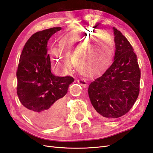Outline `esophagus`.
<instances>
[{
    "instance_id": "esophagus-1",
    "label": "esophagus",
    "mask_w": 153,
    "mask_h": 153,
    "mask_svg": "<svg viewBox=\"0 0 153 153\" xmlns=\"http://www.w3.org/2000/svg\"><path fill=\"white\" fill-rule=\"evenodd\" d=\"M77 82L79 83V84L82 86V87H84V88L87 87V82L85 81V79H84V78H80V79H78Z\"/></svg>"
}]
</instances>
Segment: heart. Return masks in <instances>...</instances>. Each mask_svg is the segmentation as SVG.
I'll list each match as a JSON object with an SVG mask.
<instances>
[{"instance_id": "obj_1", "label": "heart", "mask_w": 153, "mask_h": 153, "mask_svg": "<svg viewBox=\"0 0 153 153\" xmlns=\"http://www.w3.org/2000/svg\"><path fill=\"white\" fill-rule=\"evenodd\" d=\"M60 45L61 48L53 47L50 50L55 68L64 71L72 58L75 68L87 76L102 71L111 61L114 52L110 34L92 28L69 32L61 39Z\"/></svg>"}]
</instances>
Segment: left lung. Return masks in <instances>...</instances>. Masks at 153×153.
<instances>
[{
  "mask_svg": "<svg viewBox=\"0 0 153 153\" xmlns=\"http://www.w3.org/2000/svg\"><path fill=\"white\" fill-rule=\"evenodd\" d=\"M113 30L115 44L113 62L88 88L93 107L108 119L120 117L129 112L140 91V70L137 55L126 37L115 27Z\"/></svg>",
  "mask_w": 153,
  "mask_h": 153,
  "instance_id": "obj_1",
  "label": "left lung"
}]
</instances>
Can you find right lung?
I'll return each instance as SVG.
<instances>
[{
  "instance_id": "obj_1",
  "label": "right lung",
  "mask_w": 153,
  "mask_h": 153,
  "mask_svg": "<svg viewBox=\"0 0 153 153\" xmlns=\"http://www.w3.org/2000/svg\"><path fill=\"white\" fill-rule=\"evenodd\" d=\"M61 27L36 32L27 41L16 72L17 94L26 115L41 126H50L62 117L64 98L71 76H57L51 72L47 43Z\"/></svg>"
}]
</instances>
